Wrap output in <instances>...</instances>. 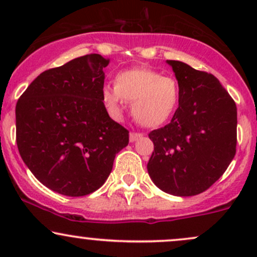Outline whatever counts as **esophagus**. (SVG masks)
Here are the masks:
<instances>
[{"label":"esophagus","mask_w":257,"mask_h":257,"mask_svg":"<svg viewBox=\"0 0 257 257\" xmlns=\"http://www.w3.org/2000/svg\"><path fill=\"white\" fill-rule=\"evenodd\" d=\"M143 137L144 135L141 134V133H131V135H129V140H131V143H134V141H137L138 139Z\"/></svg>","instance_id":"34e87169"}]
</instances>
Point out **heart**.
<instances>
[{
	"mask_svg": "<svg viewBox=\"0 0 257 257\" xmlns=\"http://www.w3.org/2000/svg\"><path fill=\"white\" fill-rule=\"evenodd\" d=\"M179 95L175 79L144 67L119 72L114 85L105 84L101 89V99L111 116L118 118L124 100L133 101V116L145 126L166 123L178 107Z\"/></svg>",
	"mask_w": 257,
	"mask_h": 257,
	"instance_id": "obj_1",
	"label": "heart"
}]
</instances>
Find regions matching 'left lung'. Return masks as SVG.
Returning <instances> with one entry per match:
<instances>
[{
	"label": "left lung",
	"instance_id": "obj_1",
	"mask_svg": "<svg viewBox=\"0 0 257 257\" xmlns=\"http://www.w3.org/2000/svg\"><path fill=\"white\" fill-rule=\"evenodd\" d=\"M179 84V107L169 124L152 131L151 180L179 197L208 190L226 172L237 145V106L219 79L178 60H167Z\"/></svg>",
	"mask_w": 257,
	"mask_h": 257
}]
</instances>
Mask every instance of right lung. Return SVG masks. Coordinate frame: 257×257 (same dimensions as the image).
<instances>
[{
	"label": "right lung",
	"mask_w": 257,
	"mask_h": 257,
	"mask_svg": "<svg viewBox=\"0 0 257 257\" xmlns=\"http://www.w3.org/2000/svg\"><path fill=\"white\" fill-rule=\"evenodd\" d=\"M110 59L88 54L47 70L16 107L17 145L41 184L64 196L101 187L129 132L108 116L101 99Z\"/></svg>",
	"instance_id": "obj_1"
}]
</instances>
